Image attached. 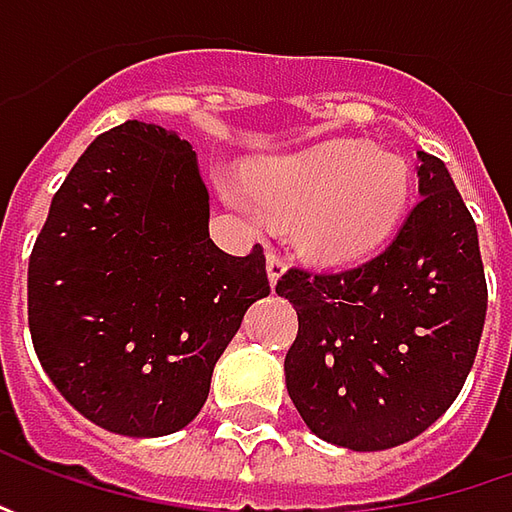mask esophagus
Segmentation results:
<instances>
[{
  "label": "esophagus",
  "mask_w": 512,
  "mask_h": 512,
  "mask_svg": "<svg viewBox=\"0 0 512 512\" xmlns=\"http://www.w3.org/2000/svg\"><path fill=\"white\" fill-rule=\"evenodd\" d=\"M267 276H270V285H276L279 279H282V273L287 270L285 256L279 253V250H267Z\"/></svg>",
  "instance_id": "1"
}]
</instances>
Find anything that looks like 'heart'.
Returning a JSON list of instances; mask_svg holds the SVG:
<instances>
[{"label":"heart","instance_id":"b5f03b06","mask_svg":"<svg viewBox=\"0 0 512 512\" xmlns=\"http://www.w3.org/2000/svg\"><path fill=\"white\" fill-rule=\"evenodd\" d=\"M225 199L253 222L299 227L307 253L327 265L370 256L402 222L410 170L370 142L333 139L267 159L247 185L227 182Z\"/></svg>","mask_w":512,"mask_h":512}]
</instances>
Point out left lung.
Returning <instances> with one entry per match:
<instances>
[{
  "mask_svg": "<svg viewBox=\"0 0 512 512\" xmlns=\"http://www.w3.org/2000/svg\"><path fill=\"white\" fill-rule=\"evenodd\" d=\"M419 159L422 199L379 256L330 273L290 267L276 282L299 313L285 356L290 399L319 439L362 453L436 422L482 339L476 222L442 159Z\"/></svg>",
  "mask_w": 512,
  "mask_h": 512,
  "instance_id": "1",
  "label": "left lung"
}]
</instances>
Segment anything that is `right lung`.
I'll return each instance as SVG.
<instances>
[{"label": "right lung", "instance_id": "1", "mask_svg": "<svg viewBox=\"0 0 512 512\" xmlns=\"http://www.w3.org/2000/svg\"><path fill=\"white\" fill-rule=\"evenodd\" d=\"M190 142L130 119L90 142L28 262L36 356L85 419L168 436L196 419L219 356L270 293L265 250L213 245Z\"/></svg>", "mask_w": 512, "mask_h": 512}]
</instances>
